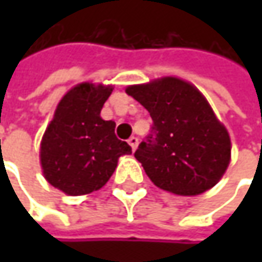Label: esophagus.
Segmentation results:
<instances>
[{
  "mask_svg": "<svg viewBox=\"0 0 262 262\" xmlns=\"http://www.w3.org/2000/svg\"><path fill=\"white\" fill-rule=\"evenodd\" d=\"M128 144L131 146L133 151H136L137 147H138V138H137V137H131V138L128 140Z\"/></svg>",
  "mask_w": 262,
  "mask_h": 262,
  "instance_id": "1",
  "label": "esophagus"
}]
</instances>
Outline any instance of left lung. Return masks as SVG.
Masks as SVG:
<instances>
[{"mask_svg":"<svg viewBox=\"0 0 262 262\" xmlns=\"http://www.w3.org/2000/svg\"><path fill=\"white\" fill-rule=\"evenodd\" d=\"M148 111L151 134L134 153L147 176L176 195L213 188L230 162V137L201 92L176 77H163L125 90Z\"/></svg>","mask_w":262,"mask_h":262,"instance_id":"left-lung-1","label":"left lung"}]
</instances>
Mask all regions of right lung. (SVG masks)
<instances>
[{"mask_svg":"<svg viewBox=\"0 0 262 262\" xmlns=\"http://www.w3.org/2000/svg\"><path fill=\"white\" fill-rule=\"evenodd\" d=\"M112 86L80 83L61 99L40 143L45 179L67 195H84L109 181L131 147L115 136V122L100 118Z\"/></svg>","mask_w":262,"mask_h":262,"instance_id":"obj_1","label":"right lung"}]
</instances>
